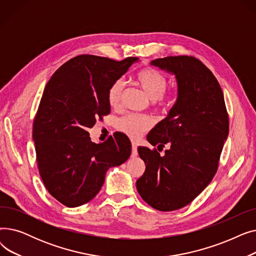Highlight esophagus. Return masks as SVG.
<instances>
[{
	"mask_svg": "<svg viewBox=\"0 0 256 256\" xmlns=\"http://www.w3.org/2000/svg\"><path fill=\"white\" fill-rule=\"evenodd\" d=\"M138 156V150H137V144L135 142H132V158H135Z\"/></svg>",
	"mask_w": 256,
	"mask_h": 256,
	"instance_id": "34e87169",
	"label": "esophagus"
}]
</instances>
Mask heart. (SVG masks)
Here are the masks:
<instances>
[{
	"label": "heart",
	"mask_w": 256,
	"mask_h": 256,
	"mask_svg": "<svg viewBox=\"0 0 256 256\" xmlns=\"http://www.w3.org/2000/svg\"><path fill=\"white\" fill-rule=\"evenodd\" d=\"M136 83L144 91L147 96L158 106L167 104L170 102V96H165L166 89L165 76L154 68L141 70L136 74ZM124 90V82L121 80H115L108 90V102L111 106H118ZM152 126L150 118L145 116L126 115L118 121L117 128L119 130L126 134L132 138H137L141 132L148 130Z\"/></svg>",
	"instance_id": "obj_1"
}]
</instances>
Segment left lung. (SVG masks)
Masks as SVG:
<instances>
[{"instance_id": "8db88e82", "label": "left lung", "mask_w": 256, "mask_h": 256, "mask_svg": "<svg viewBox=\"0 0 256 256\" xmlns=\"http://www.w3.org/2000/svg\"><path fill=\"white\" fill-rule=\"evenodd\" d=\"M176 78V100L166 118L147 136L158 150L139 146L145 163L137 191L152 208L170 212L189 204L212 182L228 137L222 89L208 67L194 57L174 56L150 62Z\"/></svg>"}]
</instances>
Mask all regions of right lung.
<instances>
[{"instance_id": "1", "label": "right lung", "mask_w": 256, "mask_h": 256, "mask_svg": "<svg viewBox=\"0 0 256 256\" xmlns=\"http://www.w3.org/2000/svg\"><path fill=\"white\" fill-rule=\"evenodd\" d=\"M139 58L122 61L80 55L64 63L48 82L33 124L39 174L48 193L68 208L100 192L106 173L130 158L122 132L106 142L90 141L88 128L110 113L108 90Z\"/></svg>"}]
</instances>
